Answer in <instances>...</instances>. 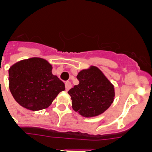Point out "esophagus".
Instances as JSON below:
<instances>
[{"mask_svg":"<svg viewBox=\"0 0 152 152\" xmlns=\"http://www.w3.org/2000/svg\"><path fill=\"white\" fill-rule=\"evenodd\" d=\"M64 85H65V89H66L67 91H68L70 88H72V84H71L69 81H66V82L64 83Z\"/></svg>","mask_w":152,"mask_h":152,"instance_id":"34e87169","label":"esophagus"}]
</instances>
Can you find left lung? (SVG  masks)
<instances>
[{
    "instance_id": "8db88e82",
    "label": "left lung",
    "mask_w": 152,
    "mask_h": 152,
    "mask_svg": "<svg viewBox=\"0 0 152 152\" xmlns=\"http://www.w3.org/2000/svg\"><path fill=\"white\" fill-rule=\"evenodd\" d=\"M77 78L79 84L68 92L72 99V109L86 118L103 113L114 100L113 84L96 66L81 70Z\"/></svg>"
}]
</instances>
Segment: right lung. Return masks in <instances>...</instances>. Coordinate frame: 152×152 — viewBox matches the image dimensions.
<instances>
[{"instance_id":"obj_1","label":"right lung","mask_w":152,"mask_h":152,"mask_svg":"<svg viewBox=\"0 0 152 152\" xmlns=\"http://www.w3.org/2000/svg\"><path fill=\"white\" fill-rule=\"evenodd\" d=\"M52 64L42 58H30L9 68V89L14 100L32 111L48 108L64 84L52 73Z\"/></svg>"}]
</instances>
